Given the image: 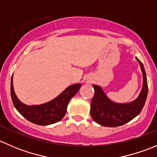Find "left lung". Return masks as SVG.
Here are the masks:
<instances>
[{
	"label": "left lung",
	"instance_id": "left-lung-1",
	"mask_svg": "<svg viewBox=\"0 0 157 157\" xmlns=\"http://www.w3.org/2000/svg\"><path fill=\"white\" fill-rule=\"evenodd\" d=\"M137 60L143 73V87L138 97L133 102L124 104L112 102L100 86L93 85L95 93L91 102L90 115L96 123L105 127H118L131 121L141 112L146 102L148 86L143 64L138 58Z\"/></svg>",
	"mask_w": 157,
	"mask_h": 157
}]
</instances>
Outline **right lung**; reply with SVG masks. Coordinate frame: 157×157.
<instances>
[{"label":"right lung","instance_id":"right-lung-1","mask_svg":"<svg viewBox=\"0 0 157 157\" xmlns=\"http://www.w3.org/2000/svg\"><path fill=\"white\" fill-rule=\"evenodd\" d=\"M80 86V83L71 85L50 102L39 105H27L22 103L16 96L13 86L12 76L10 83L11 99L17 110L30 122L39 125H48L55 124L64 118L67 112L69 101L79 91Z\"/></svg>","mask_w":157,"mask_h":157}]
</instances>
